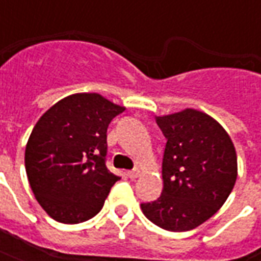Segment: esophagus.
<instances>
[{
	"label": "esophagus",
	"mask_w": 261,
	"mask_h": 261,
	"mask_svg": "<svg viewBox=\"0 0 261 261\" xmlns=\"http://www.w3.org/2000/svg\"><path fill=\"white\" fill-rule=\"evenodd\" d=\"M127 176H128L130 179H137V177L140 176V170H138V169L128 170V172H127Z\"/></svg>",
	"instance_id": "1"
}]
</instances>
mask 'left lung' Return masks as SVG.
I'll return each mask as SVG.
<instances>
[{"mask_svg": "<svg viewBox=\"0 0 261 261\" xmlns=\"http://www.w3.org/2000/svg\"><path fill=\"white\" fill-rule=\"evenodd\" d=\"M166 137L158 200L141 204L159 228L185 232L197 228L224 205L235 186L238 158L229 134L196 109L156 116Z\"/></svg>", "mask_w": 261, "mask_h": 261, "instance_id": "1", "label": "left lung"}]
</instances>
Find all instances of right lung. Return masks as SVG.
<instances>
[{"instance_id":"obj_1","label":"right lung","mask_w":261,"mask_h":261,"mask_svg":"<svg viewBox=\"0 0 261 261\" xmlns=\"http://www.w3.org/2000/svg\"><path fill=\"white\" fill-rule=\"evenodd\" d=\"M125 110L99 93H74L48 109L25 149L28 180L56 221L80 224L102 210L120 176L106 168L110 121Z\"/></svg>"}]
</instances>
